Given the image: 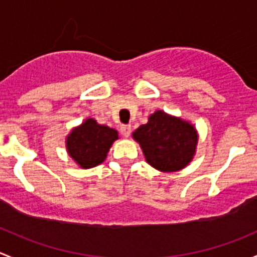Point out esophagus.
<instances>
[{"instance_id": "34e87169", "label": "esophagus", "mask_w": 257, "mask_h": 257, "mask_svg": "<svg viewBox=\"0 0 257 257\" xmlns=\"http://www.w3.org/2000/svg\"><path fill=\"white\" fill-rule=\"evenodd\" d=\"M120 132L123 137H128L131 134V125H121Z\"/></svg>"}]
</instances>
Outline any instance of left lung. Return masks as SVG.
<instances>
[{"mask_svg":"<svg viewBox=\"0 0 257 257\" xmlns=\"http://www.w3.org/2000/svg\"><path fill=\"white\" fill-rule=\"evenodd\" d=\"M146 161L162 172H176L192 161L198 142L197 131L182 118L156 111L132 134Z\"/></svg>","mask_w":257,"mask_h":257,"instance_id":"1","label":"left lung"}]
</instances>
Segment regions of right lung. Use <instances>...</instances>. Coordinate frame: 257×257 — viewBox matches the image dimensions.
I'll list each match as a JSON object with an SVG mask.
<instances>
[{
  "mask_svg": "<svg viewBox=\"0 0 257 257\" xmlns=\"http://www.w3.org/2000/svg\"><path fill=\"white\" fill-rule=\"evenodd\" d=\"M117 139L116 130L99 125L89 118L71 131L67 139V150L80 167L91 168L104 162L111 145Z\"/></svg>",
  "mask_w": 257,
  "mask_h": 257,
  "instance_id": "obj_1",
  "label": "right lung"
}]
</instances>
